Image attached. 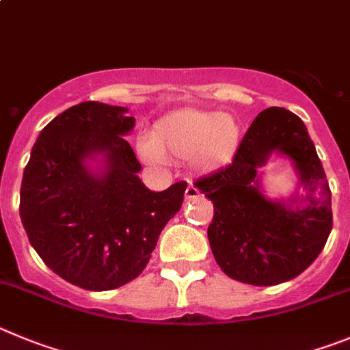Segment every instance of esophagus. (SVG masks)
Listing matches in <instances>:
<instances>
[{"instance_id": "1", "label": "esophagus", "mask_w": 350, "mask_h": 350, "mask_svg": "<svg viewBox=\"0 0 350 350\" xmlns=\"http://www.w3.org/2000/svg\"><path fill=\"white\" fill-rule=\"evenodd\" d=\"M200 196V191H198L196 187H194V185L192 184H189L187 185V189H185V200H194V198H198Z\"/></svg>"}]
</instances>
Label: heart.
Instances as JSON below:
<instances>
[{"mask_svg": "<svg viewBox=\"0 0 350 350\" xmlns=\"http://www.w3.org/2000/svg\"><path fill=\"white\" fill-rule=\"evenodd\" d=\"M243 140V124L229 112L180 111L156 123L150 142L142 144L147 158H189L201 170H217L232 161Z\"/></svg>", "mask_w": 350, "mask_h": 350, "instance_id": "heart-1", "label": "heart"}]
</instances>
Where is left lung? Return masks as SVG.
Masks as SVG:
<instances>
[{
	"mask_svg": "<svg viewBox=\"0 0 350 350\" xmlns=\"http://www.w3.org/2000/svg\"><path fill=\"white\" fill-rule=\"evenodd\" d=\"M278 150L294 161L308 191L304 207L261 194L256 170ZM213 203L208 227L215 260L229 278L272 286L302 274L325 248L333 227L332 191L304 121L283 107L262 111L232 163L194 182Z\"/></svg>",
	"mask_w": 350,
	"mask_h": 350,
	"instance_id": "1",
	"label": "left lung"
}]
</instances>
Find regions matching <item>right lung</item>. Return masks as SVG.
I'll list each match as a JSON object with an SVG mask.
<instances>
[{"label":"right lung","mask_w":350,"mask_h":350,"mask_svg":"<svg viewBox=\"0 0 350 350\" xmlns=\"http://www.w3.org/2000/svg\"><path fill=\"white\" fill-rule=\"evenodd\" d=\"M126 109L81 102L41 130L21 187V219L41 260L67 283L114 290L146 269L159 234L180 210L187 184L152 192L123 139L135 124ZM104 153L108 170L84 159Z\"/></svg>","instance_id":"obj_1"}]
</instances>
